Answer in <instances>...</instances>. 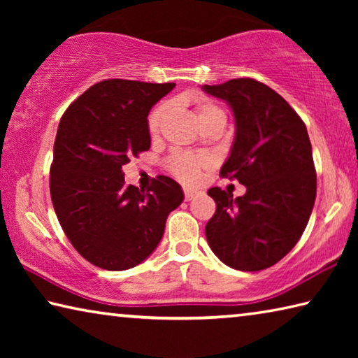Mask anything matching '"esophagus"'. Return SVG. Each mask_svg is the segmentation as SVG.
<instances>
[{
    "label": "esophagus",
    "instance_id": "34e87169",
    "mask_svg": "<svg viewBox=\"0 0 358 358\" xmlns=\"http://www.w3.org/2000/svg\"><path fill=\"white\" fill-rule=\"evenodd\" d=\"M196 196H197L196 189H191V187H185V199H186V201H192V199Z\"/></svg>",
    "mask_w": 358,
    "mask_h": 358
}]
</instances>
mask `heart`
I'll return each instance as SVG.
<instances>
[{"instance_id":"heart-1","label":"heart","mask_w":358,"mask_h":358,"mask_svg":"<svg viewBox=\"0 0 358 358\" xmlns=\"http://www.w3.org/2000/svg\"><path fill=\"white\" fill-rule=\"evenodd\" d=\"M169 112V104L167 102H161L157 104L153 110L148 115V131L150 134H157L159 131L162 120L166 118V115ZM222 112L220 107H216L215 104H211L208 101H199L197 104V115L199 120L203 121L210 118L211 115ZM210 166V157L205 155H191V153H181V151H177L173 153L171 157L167 159V167L173 177H177L180 181L183 183L192 185L199 181L201 178V173L203 169H207Z\"/></svg>"}]
</instances>
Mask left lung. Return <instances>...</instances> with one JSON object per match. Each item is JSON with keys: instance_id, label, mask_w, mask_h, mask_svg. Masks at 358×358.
Returning <instances> with one entry per match:
<instances>
[{"instance_id": "obj_1", "label": "left lung", "mask_w": 358, "mask_h": 358, "mask_svg": "<svg viewBox=\"0 0 358 358\" xmlns=\"http://www.w3.org/2000/svg\"><path fill=\"white\" fill-rule=\"evenodd\" d=\"M202 90L232 108L235 138L220 173L246 186L237 199L221 187L208 189L216 211L205 226L207 241L235 270L268 268L300 240L316 201L306 126L286 99L254 78Z\"/></svg>"}]
</instances>
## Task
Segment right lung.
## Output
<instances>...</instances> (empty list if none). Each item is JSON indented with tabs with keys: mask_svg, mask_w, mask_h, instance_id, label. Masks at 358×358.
Instances as JSON below:
<instances>
[{
	"mask_svg": "<svg viewBox=\"0 0 358 358\" xmlns=\"http://www.w3.org/2000/svg\"><path fill=\"white\" fill-rule=\"evenodd\" d=\"M175 83L108 78L88 88L59 120L50 196L66 237L99 268L143 262L183 202L177 181L159 175L147 189L126 186L123 166L148 151V113Z\"/></svg>",
	"mask_w": 358,
	"mask_h": 358,
	"instance_id": "add662e5",
	"label": "right lung"
}]
</instances>
